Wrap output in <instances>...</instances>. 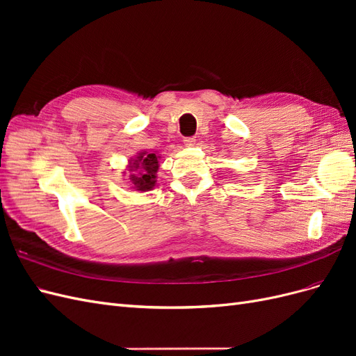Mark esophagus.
<instances>
[{
  "instance_id": "esophagus-1",
  "label": "esophagus",
  "mask_w": 356,
  "mask_h": 356,
  "mask_svg": "<svg viewBox=\"0 0 356 356\" xmlns=\"http://www.w3.org/2000/svg\"><path fill=\"white\" fill-rule=\"evenodd\" d=\"M184 145H186V147H195V145H196V138H195V136L184 138Z\"/></svg>"
}]
</instances>
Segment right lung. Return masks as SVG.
Instances as JSON below:
<instances>
[{"mask_svg": "<svg viewBox=\"0 0 356 356\" xmlns=\"http://www.w3.org/2000/svg\"><path fill=\"white\" fill-rule=\"evenodd\" d=\"M129 170L135 174L129 175L132 188L138 191L153 190L156 186V174L159 170V156L156 153H139L136 159L129 161Z\"/></svg>", "mask_w": 356, "mask_h": 356, "instance_id": "right-lung-1", "label": "right lung"}]
</instances>
